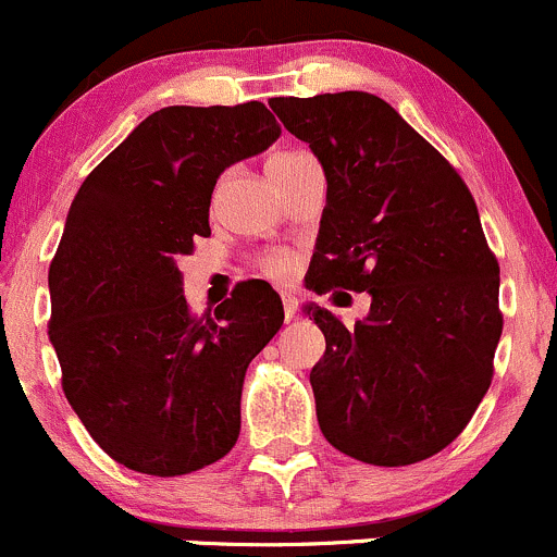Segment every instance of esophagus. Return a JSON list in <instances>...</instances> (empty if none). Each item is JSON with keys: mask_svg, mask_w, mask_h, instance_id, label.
I'll list each match as a JSON object with an SVG mask.
<instances>
[{"mask_svg": "<svg viewBox=\"0 0 557 557\" xmlns=\"http://www.w3.org/2000/svg\"><path fill=\"white\" fill-rule=\"evenodd\" d=\"M283 309H285V320H293L298 311V298L290 296V293H283Z\"/></svg>", "mask_w": 557, "mask_h": 557, "instance_id": "obj_1", "label": "esophagus"}]
</instances>
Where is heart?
I'll return each mask as SVG.
<instances>
[{
	"mask_svg": "<svg viewBox=\"0 0 557 557\" xmlns=\"http://www.w3.org/2000/svg\"><path fill=\"white\" fill-rule=\"evenodd\" d=\"M293 152H277V156L269 158V163H277V161H285V158H290ZM267 163V166H269ZM267 272L272 274V277H288L290 274V259H285V256H269L264 261Z\"/></svg>",
	"mask_w": 557,
	"mask_h": 557,
	"instance_id": "obj_1",
	"label": "heart"
}]
</instances>
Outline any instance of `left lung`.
I'll return each mask as SVG.
<instances>
[{
  "mask_svg": "<svg viewBox=\"0 0 557 557\" xmlns=\"http://www.w3.org/2000/svg\"><path fill=\"white\" fill-rule=\"evenodd\" d=\"M285 129L327 180L311 290L370 293L348 330L309 304L325 335L311 368L320 431L370 466H412L455 442L492 383L503 335L499 264L447 158L381 97H274Z\"/></svg>",
  "mask_w": 557,
  "mask_h": 557,
  "instance_id": "obj_1",
  "label": "left lung"
}]
</instances>
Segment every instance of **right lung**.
<instances>
[{
  "mask_svg": "<svg viewBox=\"0 0 557 557\" xmlns=\"http://www.w3.org/2000/svg\"><path fill=\"white\" fill-rule=\"evenodd\" d=\"M280 132L264 102L161 108L73 198L50 267V341L73 412L137 473L185 475L235 447L246 370L283 325V301L237 285L195 317L176 261L211 235L222 171Z\"/></svg>",
  "mask_w": 557,
  "mask_h": 557,
  "instance_id": "add662e5",
  "label": "right lung"
}]
</instances>
